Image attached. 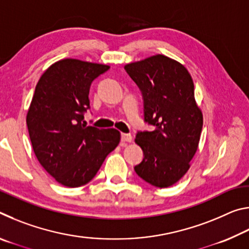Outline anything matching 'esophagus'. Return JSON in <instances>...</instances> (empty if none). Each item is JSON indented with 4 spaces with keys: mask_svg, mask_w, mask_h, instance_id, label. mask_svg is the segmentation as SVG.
Listing matches in <instances>:
<instances>
[{
    "mask_svg": "<svg viewBox=\"0 0 249 249\" xmlns=\"http://www.w3.org/2000/svg\"><path fill=\"white\" fill-rule=\"evenodd\" d=\"M121 140H122V142H132L133 137H132V135H130V134L122 133L121 134Z\"/></svg>",
    "mask_w": 249,
    "mask_h": 249,
    "instance_id": "34e87169",
    "label": "esophagus"
}]
</instances>
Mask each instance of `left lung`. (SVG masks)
<instances>
[{
  "label": "left lung",
  "mask_w": 249,
  "mask_h": 249,
  "mask_svg": "<svg viewBox=\"0 0 249 249\" xmlns=\"http://www.w3.org/2000/svg\"><path fill=\"white\" fill-rule=\"evenodd\" d=\"M124 69L142 92L144 122L155 126L136 133L144 157L134 170L154 187H170L190 168L203 126L192 78L182 65L162 54Z\"/></svg>",
  "instance_id": "8db88e82"
}]
</instances>
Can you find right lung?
<instances>
[{
  "mask_svg": "<svg viewBox=\"0 0 249 249\" xmlns=\"http://www.w3.org/2000/svg\"><path fill=\"white\" fill-rule=\"evenodd\" d=\"M108 69L64 59L50 66L35 88L26 119L29 138L40 165L65 187L90 182L120 142L119 130L83 121L91 84Z\"/></svg>",
  "mask_w": 249,
  "mask_h": 249,
  "instance_id": "add662e5",
  "label": "right lung"
}]
</instances>
